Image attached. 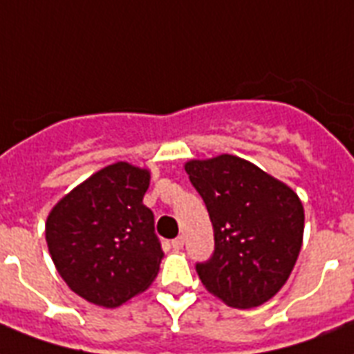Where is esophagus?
<instances>
[{"instance_id":"1","label":"esophagus","mask_w":354,"mask_h":354,"mask_svg":"<svg viewBox=\"0 0 354 354\" xmlns=\"http://www.w3.org/2000/svg\"><path fill=\"white\" fill-rule=\"evenodd\" d=\"M171 245H174V249H177V251H179V249L185 248V238L177 236L175 240H171Z\"/></svg>"}]
</instances>
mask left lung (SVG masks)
Here are the masks:
<instances>
[{
  "instance_id": "8db88e82",
  "label": "left lung",
  "mask_w": 354,
  "mask_h": 354,
  "mask_svg": "<svg viewBox=\"0 0 354 354\" xmlns=\"http://www.w3.org/2000/svg\"><path fill=\"white\" fill-rule=\"evenodd\" d=\"M190 183L214 227V254L197 264L203 286L234 308L264 305L286 284L305 231L299 196L234 155L192 158Z\"/></svg>"
}]
</instances>
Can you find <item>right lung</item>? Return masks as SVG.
<instances>
[{
  "instance_id": "1",
  "label": "right lung",
  "mask_w": 354,
  "mask_h": 354,
  "mask_svg": "<svg viewBox=\"0 0 354 354\" xmlns=\"http://www.w3.org/2000/svg\"><path fill=\"white\" fill-rule=\"evenodd\" d=\"M149 169L129 162L105 166L60 199L46 221L55 268L72 292L105 308L151 286L164 251L155 218L142 203Z\"/></svg>"
}]
</instances>
